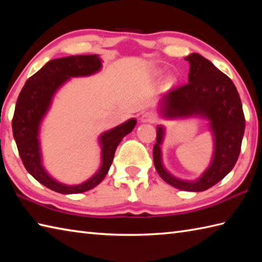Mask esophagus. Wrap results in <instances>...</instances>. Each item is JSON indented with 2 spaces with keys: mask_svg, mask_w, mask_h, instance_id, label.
Here are the masks:
<instances>
[{
  "mask_svg": "<svg viewBox=\"0 0 262 262\" xmlns=\"http://www.w3.org/2000/svg\"><path fill=\"white\" fill-rule=\"evenodd\" d=\"M141 121L144 122H155L156 121V116L155 114H152V112H145V114H143L141 117Z\"/></svg>",
  "mask_w": 262,
  "mask_h": 262,
  "instance_id": "esophagus-1",
  "label": "esophagus"
}]
</instances>
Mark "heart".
I'll use <instances>...</instances> for the list:
<instances>
[{
  "label": "heart",
  "mask_w": 262,
  "mask_h": 262,
  "mask_svg": "<svg viewBox=\"0 0 262 262\" xmlns=\"http://www.w3.org/2000/svg\"><path fill=\"white\" fill-rule=\"evenodd\" d=\"M169 80H170V81H172V80H173V79H172V78H170V79H169Z\"/></svg>",
  "instance_id": "1"
}]
</instances>
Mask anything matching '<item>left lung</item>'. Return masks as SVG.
Listing matches in <instances>:
<instances>
[{
  "mask_svg": "<svg viewBox=\"0 0 262 262\" xmlns=\"http://www.w3.org/2000/svg\"><path fill=\"white\" fill-rule=\"evenodd\" d=\"M185 60L189 63L188 83L163 95L158 103V112L169 120H208L213 142L211 160L206 170L193 181L173 176L162 160L166 127L158 125L153 161L158 173L169 185L182 191L203 192L232 171L241 152L245 119L238 92L230 78L201 54L192 53Z\"/></svg>",
  "mask_w": 262,
  "mask_h": 262,
  "instance_id": "8db88e82",
  "label": "left lung"
}]
</instances>
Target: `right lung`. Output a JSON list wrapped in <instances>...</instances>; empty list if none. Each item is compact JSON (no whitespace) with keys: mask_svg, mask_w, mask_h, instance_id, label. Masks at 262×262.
Masks as SVG:
<instances>
[{"mask_svg":"<svg viewBox=\"0 0 262 262\" xmlns=\"http://www.w3.org/2000/svg\"><path fill=\"white\" fill-rule=\"evenodd\" d=\"M99 54L71 55L53 59L26 81L15 104L12 120L13 137L20 158L27 171L36 181L61 194H78L90 191L103 181L114 161L117 146L136 126L135 118L100 134L101 165L89 179L68 185L56 181L43 165L40 128L52 106L55 94L64 84L76 77H89L102 69Z\"/></svg>","mask_w":262,"mask_h":262,"instance_id":"obj_1","label":"right lung"}]
</instances>
